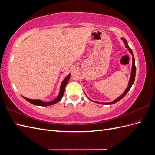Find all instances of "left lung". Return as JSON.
Instances as JSON below:
<instances>
[{
	"instance_id": "8db88e82",
	"label": "left lung",
	"mask_w": 155,
	"mask_h": 155,
	"mask_svg": "<svg viewBox=\"0 0 155 155\" xmlns=\"http://www.w3.org/2000/svg\"><path fill=\"white\" fill-rule=\"evenodd\" d=\"M124 43L126 46V48L128 49V50L130 51V53L131 54V55H133V67H132V72H131V75H130V81L129 83V85L127 88L126 90L125 91V92H124V94L122 95H121L120 97H119L118 98H117V99L113 101L110 102V103H100V102H98V104H105V105H112V104H114L115 103L118 102V101H120L121 99H122V98L127 94V93L129 92V91L131 87L133 85L134 81V79H135V75H136V66H135V61H134V56H133V51L130 48V47L128 45L126 39L124 38H122Z\"/></svg>"
}]
</instances>
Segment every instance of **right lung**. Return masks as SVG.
<instances>
[{"label":"right lung","instance_id":"1","mask_svg":"<svg viewBox=\"0 0 155 155\" xmlns=\"http://www.w3.org/2000/svg\"><path fill=\"white\" fill-rule=\"evenodd\" d=\"M70 75H71L70 74H68V76H67V78L64 79L63 81L62 82L61 85V89H60V92H59V96H58V97L56 98L55 100H54L52 101L44 102V101H41V100H30V99H28V98L25 97H24L26 101H28V102L31 103V104H34V105H39V106H49V105H51L55 104H56V103H58V101H59L61 100V98L63 97V94H64L65 87H66L67 84V83H68V81L69 80L70 77Z\"/></svg>","mask_w":155,"mask_h":155}]
</instances>
